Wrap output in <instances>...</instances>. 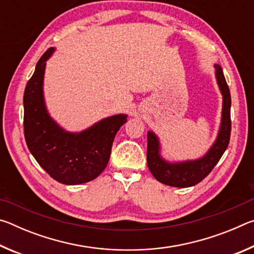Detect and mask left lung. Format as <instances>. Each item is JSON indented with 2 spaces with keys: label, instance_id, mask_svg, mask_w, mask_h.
<instances>
[{
  "label": "left lung",
  "instance_id": "1",
  "mask_svg": "<svg viewBox=\"0 0 254 254\" xmlns=\"http://www.w3.org/2000/svg\"><path fill=\"white\" fill-rule=\"evenodd\" d=\"M215 78L222 94V117L216 139L200 158L184 161H169L161 156V144L153 131H148L147 162L158 182L168 186L186 188L200 183L220 161L227 149L231 135V94L222 67L215 64Z\"/></svg>",
  "mask_w": 254,
  "mask_h": 254
}]
</instances>
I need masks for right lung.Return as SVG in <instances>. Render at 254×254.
<instances>
[{
    "label": "right lung",
    "mask_w": 254,
    "mask_h": 254,
    "mask_svg": "<svg viewBox=\"0 0 254 254\" xmlns=\"http://www.w3.org/2000/svg\"><path fill=\"white\" fill-rule=\"evenodd\" d=\"M55 51V47L46 51L25 86V142L50 177L64 185L85 184L106 168L115 134L127 121V115H111L79 132L67 131L60 126L47 109L44 93L47 60Z\"/></svg>",
    "instance_id": "right-lung-1"
}]
</instances>
